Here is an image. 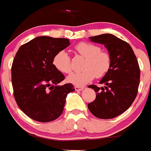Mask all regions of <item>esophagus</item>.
I'll use <instances>...</instances> for the list:
<instances>
[{
	"instance_id": "esophagus-1",
	"label": "esophagus",
	"mask_w": 151,
	"mask_h": 151,
	"mask_svg": "<svg viewBox=\"0 0 151 151\" xmlns=\"http://www.w3.org/2000/svg\"><path fill=\"white\" fill-rule=\"evenodd\" d=\"M84 88V87H79V86H76V87H75V90H76V91L77 92L81 91Z\"/></svg>"
}]
</instances>
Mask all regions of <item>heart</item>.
Masks as SVG:
<instances>
[{
    "label": "heart",
    "instance_id": "heart-1",
    "mask_svg": "<svg viewBox=\"0 0 151 151\" xmlns=\"http://www.w3.org/2000/svg\"><path fill=\"white\" fill-rule=\"evenodd\" d=\"M75 49L78 54L86 58L81 72L72 73L67 76L68 82L76 85H84L91 81L95 76L101 78L109 72L112 64V58L107 52L101 51V47L91 43L81 42ZM55 68L63 73L71 71L70 57L64 50H61L53 58Z\"/></svg>",
    "mask_w": 151,
    "mask_h": 151
}]
</instances>
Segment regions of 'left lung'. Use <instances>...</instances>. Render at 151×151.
Here are the masks:
<instances>
[{
    "mask_svg": "<svg viewBox=\"0 0 151 151\" xmlns=\"http://www.w3.org/2000/svg\"><path fill=\"white\" fill-rule=\"evenodd\" d=\"M89 39L104 45L111 56L112 64L99 82L104 87L88 86L95 90L96 98L87 107L99 119H113L126 111L136 99L140 78L139 64L130 44L112 34H102Z\"/></svg>",
    "mask_w": 151,
    "mask_h": 151,
    "instance_id": "1",
    "label": "left lung"
}]
</instances>
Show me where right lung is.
Returning <instances> with one entry per match:
<instances>
[{
	"label": "right lung",
	"instance_id": "right-lung-1",
	"mask_svg": "<svg viewBox=\"0 0 151 151\" xmlns=\"http://www.w3.org/2000/svg\"><path fill=\"white\" fill-rule=\"evenodd\" d=\"M67 38L39 36L18 49L12 66L14 96L26 115L40 122H49L61 115L71 83L58 85L64 76L55 67L53 58L67 48Z\"/></svg>",
	"mask_w": 151,
	"mask_h": 151
}]
</instances>
